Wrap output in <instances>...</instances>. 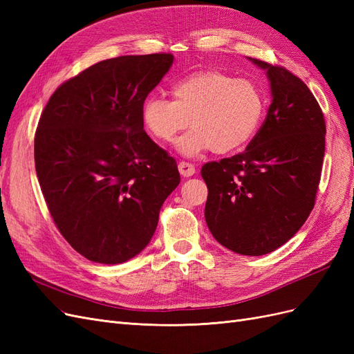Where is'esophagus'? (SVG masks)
Wrapping results in <instances>:
<instances>
[{
    "label": "esophagus",
    "mask_w": 354,
    "mask_h": 354,
    "mask_svg": "<svg viewBox=\"0 0 354 354\" xmlns=\"http://www.w3.org/2000/svg\"><path fill=\"white\" fill-rule=\"evenodd\" d=\"M178 171L183 177H192L195 174V167H194V164L181 160V162H178Z\"/></svg>",
    "instance_id": "34e87169"
}]
</instances>
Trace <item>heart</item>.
Segmentation results:
<instances>
[{
    "label": "heart",
    "mask_w": 354,
    "mask_h": 354,
    "mask_svg": "<svg viewBox=\"0 0 354 354\" xmlns=\"http://www.w3.org/2000/svg\"><path fill=\"white\" fill-rule=\"evenodd\" d=\"M173 102L149 95L142 106L146 130L160 143L173 142L187 125L192 130L177 142V151L195 158L212 151L229 155L248 145L266 112L264 93L248 78L216 71H196L171 85Z\"/></svg>",
    "instance_id": "obj_1"
}]
</instances>
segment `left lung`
I'll use <instances>...</instances> for the list:
<instances>
[{"label":"left lung","instance_id":"8db88e82","mask_svg":"<svg viewBox=\"0 0 354 354\" xmlns=\"http://www.w3.org/2000/svg\"><path fill=\"white\" fill-rule=\"evenodd\" d=\"M267 72L272 104L242 153L212 160L205 221L223 246L264 255L291 239L312 212L325 155V120L307 85L282 66L250 57Z\"/></svg>","mask_w":354,"mask_h":354}]
</instances>
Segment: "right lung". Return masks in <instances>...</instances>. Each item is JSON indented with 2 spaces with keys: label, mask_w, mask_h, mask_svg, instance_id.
Returning a JSON list of instances; mask_svg holds the SVG:
<instances>
[{
  "label": "right lung",
  "mask_w": 354,
  "mask_h": 354,
  "mask_svg": "<svg viewBox=\"0 0 354 354\" xmlns=\"http://www.w3.org/2000/svg\"><path fill=\"white\" fill-rule=\"evenodd\" d=\"M174 56L95 63L53 93L35 133V169L62 236L85 259L120 264L151 242L177 162L143 128L142 106Z\"/></svg>",
  "instance_id": "obj_1"
}]
</instances>
